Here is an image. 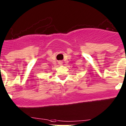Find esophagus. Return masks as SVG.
<instances>
[{"instance_id": "obj_1", "label": "esophagus", "mask_w": 126, "mask_h": 126, "mask_svg": "<svg viewBox=\"0 0 126 126\" xmlns=\"http://www.w3.org/2000/svg\"><path fill=\"white\" fill-rule=\"evenodd\" d=\"M62 63H62V61H59V64H60V65H62Z\"/></svg>"}]
</instances>
